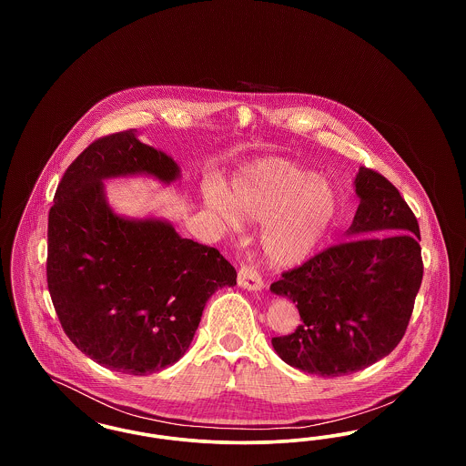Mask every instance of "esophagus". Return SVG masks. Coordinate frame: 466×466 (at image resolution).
<instances>
[{"label": "esophagus", "mask_w": 466, "mask_h": 466, "mask_svg": "<svg viewBox=\"0 0 466 466\" xmlns=\"http://www.w3.org/2000/svg\"><path fill=\"white\" fill-rule=\"evenodd\" d=\"M238 285L246 289H260L264 287L262 276L251 268V267H241L238 270Z\"/></svg>", "instance_id": "34e87169"}]
</instances>
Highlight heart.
<instances>
[{
    "label": "heart",
    "instance_id": "b5f03b06",
    "mask_svg": "<svg viewBox=\"0 0 466 466\" xmlns=\"http://www.w3.org/2000/svg\"><path fill=\"white\" fill-rule=\"evenodd\" d=\"M209 202L238 218L264 220L260 246L274 266H297L330 236L340 196L330 179L279 157L257 160L230 179Z\"/></svg>",
    "mask_w": 466,
    "mask_h": 466
}]
</instances>
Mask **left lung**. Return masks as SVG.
Wrapping results in <instances>:
<instances>
[{
    "label": "left lung",
    "mask_w": 466,
    "mask_h": 466,
    "mask_svg": "<svg viewBox=\"0 0 466 466\" xmlns=\"http://www.w3.org/2000/svg\"><path fill=\"white\" fill-rule=\"evenodd\" d=\"M360 206L348 238L281 274L270 289L297 304L295 332L276 353L308 374L363 370L399 346L422 281L420 223L397 187L370 167L355 179Z\"/></svg>",
    "instance_id": "left-lung-1"
}]
</instances>
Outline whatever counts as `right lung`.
Listing matches in <instances>:
<instances>
[{"label": "right lung", "mask_w": 466, "mask_h": 466, "mask_svg": "<svg viewBox=\"0 0 466 466\" xmlns=\"http://www.w3.org/2000/svg\"><path fill=\"white\" fill-rule=\"evenodd\" d=\"M134 133L92 141L63 175L48 211L46 285L84 355L148 376L185 355L208 299L238 274L217 248L179 238L169 223L124 220L108 208L105 177H177L175 160Z\"/></svg>", "instance_id": "right-lung-1"}]
</instances>
